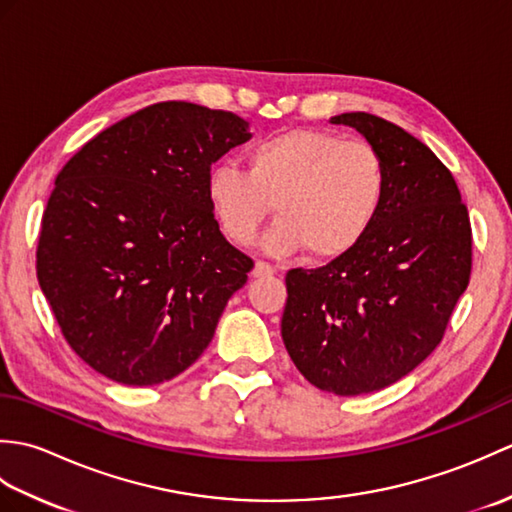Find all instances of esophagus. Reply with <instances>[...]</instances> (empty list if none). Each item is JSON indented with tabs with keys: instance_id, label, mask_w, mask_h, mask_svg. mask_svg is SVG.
Segmentation results:
<instances>
[{
	"instance_id": "esophagus-1",
	"label": "esophagus",
	"mask_w": 512,
	"mask_h": 512,
	"mask_svg": "<svg viewBox=\"0 0 512 512\" xmlns=\"http://www.w3.org/2000/svg\"><path fill=\"white\" fill-rule=\"evenodd\" d=\"M273 273H275V266L273 264L262 262V259H259V262H255V268H253V275L255 277H268V275H273Z\"/></svg>"
}]
</instances>
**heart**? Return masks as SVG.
<instances>
[{"label":"heart","mask_w":512,"mask_h":512,"mask_svg":"<svg viewBox=\"0 0 512 512\" xmlns=\"http://www.w3.org/2000/svg\"><path fill=\"white\" fill-rule=\"evenodd\" d=\"M387 193V167L365 140L328 129H290L248 149L246 171L215 165L206 198L226 237L250 244L273 213V253L308 248L314 259H339L372 231Z\"/></svg>","instance_id":"b5f03b06"}]
</instances>
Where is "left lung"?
Listing matches in <instances>:
<instances>
[{
  "mask_svg": "<svg viewBox=\"0 0 512 512\" xmlns=\"http://www.w3.org/2000/svg\"><path fill=\"white\" fill-rule=\"evenodd\" d=\"M330 123L356 127L380 151L385 202L352 253L288 270L281 336L308 383L361 396L407 376L440 345L469 286L473 233L451 171L418 138L365 112Z\"/></svg>",
  "mask_w": 512,
  "mask_h": 512,
  "instance_id": "1",
  "label": "left lung"
}]
</instances>
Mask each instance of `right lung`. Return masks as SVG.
Here are the masks:
<instances>
[{"mask_svg": "<svg viewBox=\"0 0 512 512\" xmlns=\"http://www.w3.org/2000/svg\"><path fill=\"white\" fill-rule=\"evenodd\" d=\"M248 138L233 112L156 103L96 134L54 180L39 286L68 345L114 383L182 374L246 284L255 264L220 233L206 178Z\"/></svg>", "mask_w": 512, "mask_h": 512, "instance_id": "obj_1", "label": "right lung"}]
</instances>
